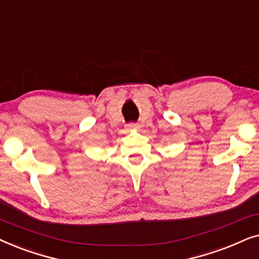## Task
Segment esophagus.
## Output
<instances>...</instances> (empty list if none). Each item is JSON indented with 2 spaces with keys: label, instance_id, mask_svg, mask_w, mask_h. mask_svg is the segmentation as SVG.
I'll list each match as a JSON object with an SVG mask.
<instances>
[{
  "label": "esophagus",
  "instance_id": "esophagus-1",
  "mask_svg": "<svg viewBox=\"0 0 259 259\" xmlns=\"http://www.w3.org/2000/svg\"><path fill=\"white\" fill-rule=\"evenodd\" d=\"M126 126L129 130H140V127H141L139 123H129Z\"/></svg>",
  "mask_w": 259,
  "mask_h": 259
}]
</instances>
